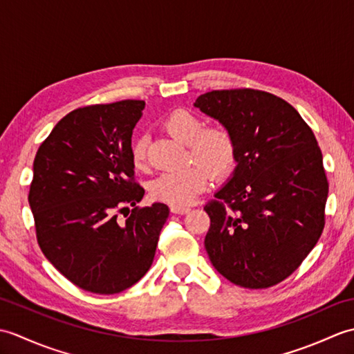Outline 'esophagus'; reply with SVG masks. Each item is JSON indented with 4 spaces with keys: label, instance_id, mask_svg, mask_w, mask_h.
Returning a JSON list of instances; mask_svg holds the SVG:
<instances>
[{
    "label": "esophagus",
    "instance_id": "esophagus-1",
    "mask_svg": "<svg viewBox=\"0 0 354 354\" xmlns=\"http://www.w3.org/2000/svg\"><path fill=\"white\" fill-rule=\"evenodd\" d=\"M170 212L173 214H187L190 212V208L189 207H171Z\"/></svg>",
    "mask_w": 354,
    "mask_h": 354
}]
</instances>
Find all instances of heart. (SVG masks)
Returning <instances> with one entry per match:
<instances>
[{
  "mask_svg": "<svg viewBox=\"0 0 354 354\" xmlns=\"http://www.w3.org/2000/svg\"><path fill=\"white\" fill-rule=\"evenodd\" d=\"M162 126L171 137L187 145V158L198 165L162 173L150 183L149 193L153 201L171 207H185L204 192L208 173L213 178H223L232 170L236 162V141L228 129L222 126L204 127V120L187 109L170 112ZM131 158L137 169L146 167L147 138L145 135L133 140Z\"/></svg>",
  "mask_w": 354,
  "mask_h": 354,
  "instance_id": "heart-1",
  "label": "heart"
}]
</instances>
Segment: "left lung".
I'll return each instance as SVG.
<instances>
[{"instance_id": "left-lung-1", "label": "left lung", "mask_w": 354, "mask_h": 354, "mask_svg": "<svg viewBox=\"0 0 354 354\" xmlns=\"http://www.w3.org/2000/svg\"><path fill=\"white\" fill-rule=\"evenodd\" d=\"M194 106L236 141L234 173L204 207L208 257L231 283L270 288L298 269L324 230L328 181L318 141L292 104L259 89L205 93Z\"/></svg>"}]
</instances>
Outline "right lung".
<instances>
[{
  "label": "right lung",
  "mask_w": 354,
  "mask_h": 354,
  "mask_svg": "<svg viewBox=\"0 0 354 354\" xmlns=\"http://www.w3.org/2000/svg\"><path fill=\"white\" fill-rule=\"evenodd\" d=\"M142 100L74 109L37 149L28 204L45 257L77 288L112 295L152 266L169 207H137L132 131ZM133 209L129 212V207ZM128 209L127 219L118 214Z\"/></svg>",
  "instance_id": "obj_1"
}]
</instances>
